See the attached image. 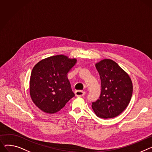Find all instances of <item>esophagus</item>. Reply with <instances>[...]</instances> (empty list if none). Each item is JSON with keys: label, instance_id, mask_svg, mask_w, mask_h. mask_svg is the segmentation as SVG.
Segmentation results:
<instances>
[{"label": "esophagus", "instance_id": "esophagus-1", "mask_svg": "<svg viewBox=\"0 0 152 152\" xmlns=\"http://www.w3.org/2000/svg\"><path fill=\"white\" fill-rule=\"evenodd\" d=\"M86 94V92L82 90H77L75 92V95L76 96H83Z\"/></svg>", "mask_w": 152, "mask_h": 152}]
</instances>
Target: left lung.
<instances>
[{"label":"left lung","mask_w":152,"mask_h":152,"mask_svg":"<svg viewBox=\"0 0 152 152\" xmlns=\"http://www.w3.org/2000/svg\"><path fill=\"white\" fill-rule=\"evenodd\" d=\"M99 73L102 92L92 104L97 117L111 118L118 116L128 106L133 94L129 75L115 62L103 59L95 64Z\"/></svg>","instance_id":"1"}]
</instances>
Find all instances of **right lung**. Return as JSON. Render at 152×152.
<instances>
[{"instance_id": "obj_1", "label": "right lung", "mask_w": 152, "mask_h": 152, "mask_svg": "<svg viewBox=\"0 0 152 152\" xmlns=\"http://www.w3.org/2000/svg\"><path fill=\"white\" fill-rule=\"evenodd\" d=\"M76 61V58L57 55L43 59L34 66L30 78V95L39 109L54 114L75 96L67 73Z\"/></svg>"}]
</instances>
